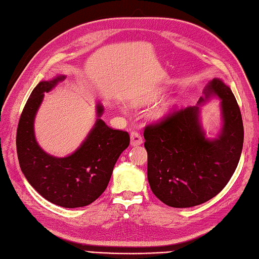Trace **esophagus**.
<instances>
[{
	"label": "esophagus",
	"mask_w": 259,
	"mask_h": 259,
	"mask_svg": "<svg viewBox=\"0 0 259 259\" xmlns=\"http://www.w3.org/2000/svg\"><path fill=\"white\" fill-rule=\"evenodd\" d=\"M143 143V139L140 133L137 132H132L131 133V145L132 146H139Z\"/></svg>",
	"instance_id": "1"
}]
</instances>
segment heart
<instances>
[{
    "mask_svg": "<svg viewBox=\"0 0 259 259\" xmlns=\"http://www.w3.org/2000/svg\"><path fill=\"white\" fill-rule=\"evenodd\" d=\"M161 92H157L155 94H153L152 96L150 98H147L146 100L149 102V100H153L155 99L156 97L160 96ZM174 106H176V99L174 98H167L165 100H163V102L157 106L154 112H153V115H154V117L156 118H161V117H164V116H166L168 113L171 112V110L174 108Z\"/></svg>",
    "mask_w": 259,
    "mask_h": 259,
    "instance_id": "1",
    "label": "heart"
}]
</instances>
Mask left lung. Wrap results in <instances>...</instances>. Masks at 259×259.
Segmentation results:
<instances>
[{
	"label": "left lung",
	"instance_id": "left-lung-1",
	"mask_svg": "<svg viewBox=\"0 0 259 259\" xmlns=\"http://www.w3.org/2000/svg\"><path fill=\"white\" fill-rule=\"evenodd\" d=\"M203 94L197 106L174 112L144 131L151 190L173 208L194 207L217 196L241 155L244 125L230 87L213 78ZM211 98L221 99L222 127L215 138H208L201 123L199 106Z\"/></svg>",
	"mask_w": 259,
	"mask_h": 259
}]
</instances>
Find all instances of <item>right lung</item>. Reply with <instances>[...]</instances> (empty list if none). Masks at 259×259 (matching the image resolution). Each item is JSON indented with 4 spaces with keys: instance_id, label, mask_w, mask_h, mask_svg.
Here are the masks:
<instances>
[{
    "instance_id": "1",
    "label": "right lung",
    "mask_w": 259,
    "mask_h": 259,
    "mask_svg": "<svg viewBox=\"0 0 259 259\" xmlns=\"http://www.w3.org/2000/svg\"><path fill=\"white\" fill-rule=\"evenodd\" d=\"M65 79V75H58L34 87L19 120L17 151L21 170L36 192L60 207L79 208L91 204L106 190L115 163L130 145V135L109 128L100 118L104 106L97 103L96 122L75 152L58 157L42 150L34 134L35 115L45 93Z\"/></svg>"
}]
</instances>
